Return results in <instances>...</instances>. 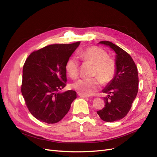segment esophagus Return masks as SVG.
<instances>
[{
  "instance_id": "esophagus-1",
  "label": "esophagus",
  "mask_w": 157,
  "mask_h": 157,
  "mask_svg": "<svg viewBox=\"0 0 157 157\" xmlns=\"http://www.w3.org/2000/svg\"><path fill=\"white\" fill-rule=\"evenodd\" d=\"M78 96H79L80 97H82V98H89V96H83V95H82V94H78Z\"/></svg>"
}]
</instances>
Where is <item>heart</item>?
Returning <instances> with one entry per match:
<instances>
[{
  "label": "heart",
  "mask_w": 157,
  "mask_h": 157,
  "mask_svg": "<svg viewBox=\"0 0 157 157\" xmlns=\"http://www.w3.org/2000/svg\"><path fill=\"white\" fill-rule=\"evenodd\" d=\"M82 59L94 65V75L99 77L92 78H80L72 84V88L83 96H91L100 88L101 81L108 83L114 78L117 71V65L112 58H109L107 52L96 46H92L79 53ZM66 71L72 78L77 77L78 63L74 57L71 58L65 66ZM101 79H100V78Z\"/></svg>",
  "instance_id": "1"
}]
</instances>
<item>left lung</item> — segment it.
<instances>
[{
    "label": "left lung",
    "mask_w": 157,
    "mask_h": 157,
    "mask_svg": "<svg viewBox=\"0 0 157 157\" xmlns=\"http://www.w3.org/2000/svg\"><path fill=\"white\" fill-rule=\"evenodd\" d=\"M99 44L109 46L115 52L117 71L114 78L102 90L107 94L103 98L105 107L97 113L103 121H119L130 110L138 92L137 69L132 57L119 46L109 41H101Z\"/></svg>",
    "instance_id": "obj_1"
}]
</instances>
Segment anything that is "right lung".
I'll use <instances>...</instances> for the list:
<instances>
[{"mask_svg": "<svg viewBox=\"0 0 157 157\" xmlns=\"http://www.w3.org/2000/svg\"><path fill=\"white\" fill-rule=\"evenodd\" d=\"M80 43L51 44L32 52L27 58L21 93L29 111L39 121L48 124L58 122L77 98L73 90H59L66 86V63Z\"/></svg>", "mask_w": 157, "mask_h": 157, "instance_id": "add662e5", "label": "right lung"}]
</instances>
